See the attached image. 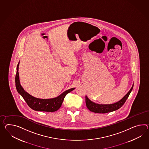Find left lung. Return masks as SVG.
Masks as SVG:
<instances>
[{"instance_id": "1", "label": "left lung", "mask_w": 149, "mask_h": 149, "mask_svg": "<svg viewBox=\"0 0 149 149\" xmlns=\"http://www.w3.org/2000/svg\"><path fill=\"white\" fill-rule=\"evenodd\" d=\"M134 85L131 88L130 90L127 93L123 98L121 99L120 101L117 102L115 103L111 104H99L94 103L88 98L87 96H86V103L88 109L93 113H105L112 112L115 111L117 109H120L122 106L123 105L128 98L129 95L133 89Z\"/></svg>"}]
</instances>
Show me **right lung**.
<instances>
[{
	"mask_svg": "<svg viewBox=\"0 0 149 149\" xmlns=\"http://www.w3.org/2000/svg\"><path fill=\"white\" fill-rule=\"evenodd\" d=\"M19 62L17 67V73L15 75V87L19 93L22 95L27 105L33 110L40 111L54 112L58 110L62 105L66 95L73 91L75 88H71L63 92L62 94L56 98L51 99H40L36 98L28 94L24 91L20 84L19 77L18 68Z\"/></svg>",
	"mask_w": 149,
	"mask_h": 149,
	"instance_id": "right-lung-1",
	"label": "right lung"
}]
</instances>
